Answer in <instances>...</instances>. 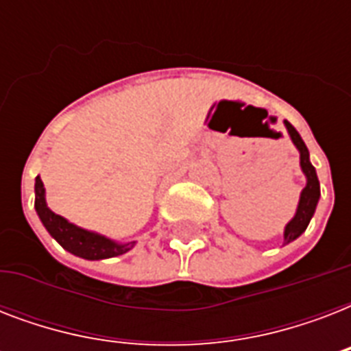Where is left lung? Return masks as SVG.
Segmentation results:
<instances>
[{
	"label": "left lung",
	"instance_id": "1",
	"mask_svg": "<svg viewBox=\"0 0 351 351\" xmlns=\"http://www.w3.org/2000/svg\"><path fill=\"white\" fill-rule=\"evenodd\" d=\"M284 125H286V131H288L291 142L299 151L300 158V171L304 173L306 176V186L304 189L300 191L299 204H297V211H295L293 219L289 220L286 228H284V245L293 242L304 233L308 224H310L311 217L315 213L317 204H319V198H321V184H319V178H317L315 167L311 165L310 162V151L306 147L304 140L300 138V134L297 132L291 123L288 120H284Z\"/></svg>",
	"mask_w": 351,
	"mask_h": 351
}]
</instances>
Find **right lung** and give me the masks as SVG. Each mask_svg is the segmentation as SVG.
I'll list each match as a JSON object with an SVG mask.
<instances>
[{
	"label": "right lung",
	"mask_w": 351,
	"mask_h": 351,
	"mask_svg": "<svg viewBox=\"0 0 351 351\" xmlns=\"http://www.w3.org/2000/svg\"><path fill=\"white\" fill-rule=\"evenodd\" d=\"M34 208L36 213L40 217L41 224L45 226L52 239L56 240L58 244L62 245L63 250L69 253L85 258V261H104V258H112V256L123 255L129 250L134 247L136 240L132 242H117V240L109 239L106 234L96 233L80 228V226L69 222L63 219L62 215H56L49 206H47L45 198V187L41 182L40 176H36L34 184Z\"/></svg>",
	"instance_id": "obj_1"
}]
</instances>
